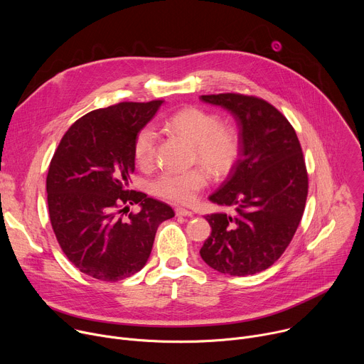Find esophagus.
Masks as SVG:
<instances>
[{"mask_svg": "<svg viewBox=\"0 0 364 364\" xmlns=\"http://www.w3.org/2000/svg\"><path fill=\"white\" fill-rule=\"evenodd\" d=\"M176 215L178 216V218H191L193 216V212H190V210H187V209H183V207H178V209H176Z\"/></svg>", "mask_w": 364, "mask_h": 364, "instance_id": "34e87169", "label": "esophagus"}]
</instances>
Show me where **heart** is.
I'll return each instance as SVG.
<instances>
[{
	"label": "heart",
	"mask_w": 364,
	"mask_h": 364,
	"mask_svg": "<svg viewBox=\"0 0 364 364\" xmlns=\"http://www.w3.org/2000/svg\"><path fill=\"white\" fill-rule=\"evenodd\" d=\"M164 127L194 146V160L213 176H226L239 155V138L232 128L220 125V119L200 108H186L173 114ZM157 134L149 127L141 129L134 142V157L138 166L148 167L154 161ZM207 184L203 170L186 173H163L154 181L159 196L177 201L193 203L197 193Z\"/></svg>",
	"instance_id": "obj_1"
}]
</instances>
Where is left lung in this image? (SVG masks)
Returning a JSON list of instances; mask_svg holds the SVG:
<instances>
[{
	"label": "left lung",
	"instance_id": "left-lung-1",
	"mask_svg": "<svg viewBox=\"0 0 364 364\" xmlns=\"http://www.w3.org/2000/svg\"><path fill=\"white\" fill-rule=\"evenodd\" d=\"M200 99L230 112L239 129V159L209 197L233 205L236 215L205 216L212 233L200 256L220 274L253 275L278 261L301 222L308 194L302 149L288 119L264 99L239 93Z\"/></svg>",
	"mask_w": 364,
	"mask_h": 364
}]
</instances>
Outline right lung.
Here are the masks:
<instances>
[{"instance_id":"add662e5","label":"right lung","mask_w":364,"mask_h":364,"mask_svg":"<svg viewBox=\"0 0 364 364\" xmlns=\"http://www.w3.org/2000/svg\"><path fill=\"white\" fill-rule=\"evenodd\" d=\"M164 100L121 102L77 119L51 159L46 190L56 239L83 274L117 282L141 271L159 226L174 210L128 190L135 170L134 142ZM140 212L128 214L129 204Z\"/></svg>"}]
</instances>
